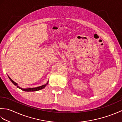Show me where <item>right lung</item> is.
<instances>
[{"instance_id": "1", "label": "right lung", "mask_w": 122, "mask_h": 122, "mask_svg": "<svg viewBox=\"0 0 122 122\" xmlns=\"http://www.w3.org/2000/svg\"><path fill=\"white\" fill-rule=\"evenodd\" d=\"M8 77H9V79H10V81H11V82L12 83L14 84L15 85H16V86H17V87H18V88H19V89H21L22 91H27V92H30V91H36L40 90H41V89H43V88H45V87H46V85L48 84V82H47V83H46V84H45V85H42V86H38V87H33V88H29V89H22V88L20 87L19 86H18V85H17V84L14 81H13V80H12L11 79V78H10V77H9V76H8Z\"/></svg>"}]
</instances>
